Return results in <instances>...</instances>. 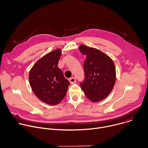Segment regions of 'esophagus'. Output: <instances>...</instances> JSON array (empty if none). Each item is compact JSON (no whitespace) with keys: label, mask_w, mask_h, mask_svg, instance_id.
Here are the masks:
<instances>
[{"label":"esophagus","mask_w":148,"mask_h":148,"mask_svg":"<svg viewBox=\"0 0 148 148\" xmlns=\"http://www.w3.org/2000/svg\"><path fill=\"white\" fill-rule=\"evenodd\" d=\"M70 82L71 84H74L76 82V79L74 78V77H71L69 79Z\"/></svg>","instance_id":"obj_1"}]
</instances>
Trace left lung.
Instances as JSON below:
<instances>
[{"label":"left lung","mask_w":148,"mask_h":148,"mask_svg":"<svg viewBox=\"0 0 148 148\" xmlns=\"http://www.w3.org/2000/svg\"><path fill=\"white\" fill-rule=\"evenodd\" d=\"M79 51L87 58L84 63V79L80 86L86 97L93 102L106 98L113 89L116 70L112 59L99 50L79 46Z\"/></svg>","instance_id":"obj_1"}]
</instances>
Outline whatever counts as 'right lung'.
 <instances>
[{
    "label": "right lung",
    "mask_w": 148,
    "mask_h": 148,
    "mask_svg": "<svg viewBox=\"0 0 148 148\" xmlns=\"http://www.w3.org/2000/svg\"><path fill=\"white\" fill-rule=\"evenodd\" d=\"M61 54L60 49H57L45 55L36 62L29 73L33 92L38 99L49 105L60 102L70 85L57 66Z\"/></svg>",
    "instance_id": "1"
}]
</instances>
